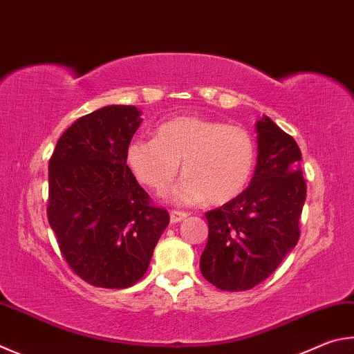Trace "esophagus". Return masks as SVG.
<instances>
[{
  "label": "esophagus",
  "instance_id": "1",
  "mask_svg": "<svg viewBox=\"0 0 354 354\" xmlns=\"http://www.w3.org/2000/svg\"><path fill=\"white\" fill-rule=\"evenodd\" d=\"M187 216H189V214H187V212H184V210H170L171 223H179V221L185 220Z\"/></svg>",
  "mask_w": 354,
  "mask_h": 354
}]
</instances>
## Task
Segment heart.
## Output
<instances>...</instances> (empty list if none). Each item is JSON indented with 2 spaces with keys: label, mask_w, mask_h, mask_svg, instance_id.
Wrapping results in <instances>:
<instances>
[{
  "label": "heart",
  "mask_w": 354,
  "mask_h": 354,
  "mask_svg": "<svg viewBox=\"0 0 354 354\" xmlns=\"http://www.w3.org/2000/svg\"><path fill=\"white\" fill-rule=\"evenodd\" d=\"M255 159V140L246 128L195 115L164 122L156 139H133L127 151L134 176L159 194L170 187L183 162L187 176L173 189V198L183 204L205 198L224 203L240 195Z\"/></svg>",
  "instance_id": "obj_1"
}]
</instances>
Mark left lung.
I'll list each match as a JSON object with an SVG mask.
<instances>
[{
  "instance_id": "obj_1",
  "label": "left lung",
  "mask_w": 354,
  "mask_h": 354,
  "mask_svg": "<svg viewBox=\"0 0 354 354\" xmlns=\"http://www.w3.org/2000/svg\"><path fill=\"white\" fill-rule=\"evenodd\" d=\"M257 131L259 160L249 187L205 212L209 239L199 269L221 291L261 283L300 239L306 183L299 145L269 118L257 122Z\"/></svg>"
}]
</instances>
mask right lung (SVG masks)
<instances>
[{
  "label": "right lung",
  "mask_w": 354,
  "mask_h": 354,
  "mask_svg": "<svg viewBox=\"0 0 354 354\" xmlns=\"http://www.w3.org/2000/svg\"><path fill=\"white\" fill-rule=\"evenodd\" d=\"M131 105H110L77 119L49 159L48 221L57 244L86 283L130 288L144 277L170 215L151 204L127 165L140 124Z\"/></svg>",
  "instance_id": "right-lung-1"
}]
</instances>
